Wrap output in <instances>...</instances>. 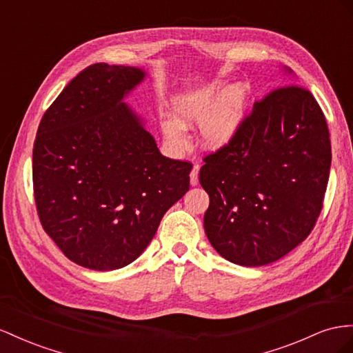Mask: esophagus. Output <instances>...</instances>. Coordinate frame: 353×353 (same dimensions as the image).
Here are the masks:
<instances>
[{
  "label": "esophagus",
  "instance_id": "1",
  "mask_svg": "<svg viewBox=\"0 0 353 353\" xmlns=\"http://www.w3.org/2000/svg\"><path fill=\"white\" fill-rule=\"evenodd\" d=\"M199 169H200V165L194 163L192 172H190V183H192V185H197L199 183Z\"/></svg>",
  "mask_w": 353,
  "mask_h": 353
}]
</instances>
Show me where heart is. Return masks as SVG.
<instances>
[{
	"label": "heart",
	"instance_id": "heart-1",
	"mask_svg": "<svg viewBox=\"0 0 353 353\" xmlns=\"http://www.w3.org/2000/svg\"><path fill=\"white\" fill-rule=\"evenodd\" d=\"M216 89H203L184 94L175 102V112L185 123H202V138L208 147L220 148L227 145L241 129L245 110V89L236 85L218 101ZM216 108L214 109L213 107ZM163 132L172 145L181 147L185 142L184 128L179 121L169 119L163 123Z\"/></svg>",
	"mask_w": 353,
	"mask_h": 353
}]
</instances>
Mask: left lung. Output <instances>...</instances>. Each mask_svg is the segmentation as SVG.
I'll return each mask as SVG.
<instances>
[{
  "label": "left lung",
  "mask_w": 353,
  "mask_h": 353,
  "mask_svg": "<svg viewBox=\"0 0 353 353\" xmlns=\"http://www.w3.org/2000/svg\"><path fill=\"white\" fill-rule=\"evenodd\" d=\"M203 161L209 242L234 264L273 263L306 239L322 211L331 166L325 116L310 90L281 84Z\"/></svg>",
  "instance_id": "obj_1"
}]
</instances>
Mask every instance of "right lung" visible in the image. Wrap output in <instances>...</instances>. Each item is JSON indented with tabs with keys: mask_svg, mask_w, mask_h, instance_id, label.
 I'll list each match as a JSON object with an SVG mask.
<instances>
[{
	"mask_svg": "<svg viewBox=\"0 0 353 353\" xmlns=\"http://www.w3.org/2000/svg\"><path fill=\"white\" fill-rule=\"evenodd\" d=\"M142 79L139 68L93 63L66 84L37 130L38 218L71 261L92 270L137 260L190 188L193 165L161 156L121 102Z\"/></svg>",
	"mask_w": 353,
	"mask_h": 353,
	"instance_id": "obj_1",
	"label": "right lung"
}]
</instances>
